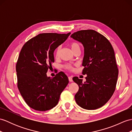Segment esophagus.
Returning <instances> with one entry per match:
<instances>
[{"mask_svg": "<svg viewBox=\"0 0 132 132\" xmlns=\"http://www.w3.org/2000/svg\"><path fill=\"white\" fill-rule=\"evenodd\" d=\"M68 79H69V82H72L73 81V79H72V77L70 76L68 77Z\"/></svg>", "mask_w": 132, "mask_h": 132, "instance_id": "esophagus-1", "label": "esophagus"}]
</instances>
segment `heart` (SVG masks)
Here are the masks:
<instances>
[{
    "label": "heart",
    "mask_w": 132,
    "mask_h": 132,
    "mask_svg": "<svg viewBox=\"0 0 132 132\" xmlns=\"http://www.w3.org/2000/svg\"><path fill=\"white\" fill-rule=\"evenodd\" d=\"M69 46L70 47V48H71V49L73 51L76 50L77 49H78V48H80L79 44L76 41H72L71 43H70ZM60 53V47L58 46L56 48L55 51V56L56 57H58L59 56ZM63 68L64 69H65L67 70H72L73 69V66L72 65H70V64H65V65L63 66Z\"/></svg>",
    "instance_id": "heart-1"
}]
</instances>
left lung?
I'll return each mask as SVG.
<instances>
[{
  "mask_svg": "<svg viewBox=\"0 0 132 132\" xmlns=\"http://www.w3.org/2000/svg\"><path fill=\"white\" fill-rule=\"evenodd\" d=\"M70 37L84 46L82 74L87 75L84 83L73 78L79 86L75 100L83 109L95 110L106 103L116 88L119 70L114 49L106 38L93 30L78 31Z\"/></svg>",
  "mask_w": 132,
  "mask_h": 132,
  "instance_id": "8db88e82",
  "label": "left lung"
}]
</instances>
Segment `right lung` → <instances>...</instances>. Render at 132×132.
Listing matches in <instances>:
<instances>
[{"label":"right lung","instance_id":"obj_1","mask_svg":"<svg viewBox=\"0 0 132 132\" xmlns=\"http://www.w3.org/2000/svg\"><path fill=\"white\" fill-rule=\"evenodd\" d=\"M70 34L43 33L27 41L22 47L16 64L17 87L28 106L44 111L55 107L61 93L68 84L62 72L53 78L47 70L54 62V51Z\"/></svg>","mask_w":132,"mask_h":132}]
</instances>
